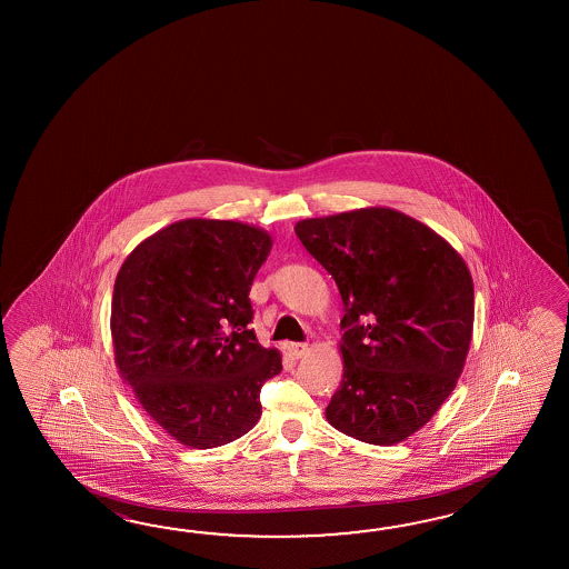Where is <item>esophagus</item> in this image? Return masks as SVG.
I'll use <instances>...</instances> for the list:
<instances>
[{
	"label": "esophagus",
	"mask_w": 569,
	"mask_h": 569,
	"mask_svg": "<svg viewBox=\"0 0 569 569\" xmlns=\"http://www.w3.org/2000/svg\"><path fill=\"white\" fill-rule=\"evenodd\" d=\"M287 350H289L290 356H292L295 360H299L302 356H307L311 348H309L307 343H289V346H287Z\"/></svg>",
	"instance_id": "1"
}]
</instances>
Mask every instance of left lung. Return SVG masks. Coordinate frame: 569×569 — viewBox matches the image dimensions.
<instances>
[{"label": "left lung", "instance_id": "1", "mask_svg": "<svg viewBox=\"0 0 569 569\" xmlns=\"http://www.w3.org/2000/svg\"><path fill=\"white\" fill-rule=\"evenodd\" d=\"M295 233L343 301V378L327 421L363 443L405 441L431 421L463 370L470 268L448 240L390 207L302 219Z\"/></svg>", "mask_w": 569, "mask_h": 569}]
</instances>
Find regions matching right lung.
I'll use <instances>...</instances> for the list:
<instances>
[{"mask_svg":"<svg viewBox=\"0 0 569 569\" xmlns=\"http://www.w3.org/2000/svg\"><path fill=\"white\" fill-rule=\"evenodd\" d=\"M267 230L231 219L174 221L123 260L111 299L113 360L148 417L184 448L226 446L260 419L282 356L248 327Z\"/></svg>","mask_w":569,"mask_h":569,"instance_id":"1","label":"right lung"}]
</instances>
